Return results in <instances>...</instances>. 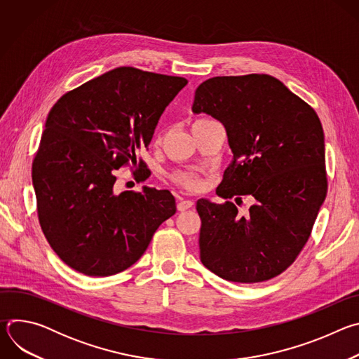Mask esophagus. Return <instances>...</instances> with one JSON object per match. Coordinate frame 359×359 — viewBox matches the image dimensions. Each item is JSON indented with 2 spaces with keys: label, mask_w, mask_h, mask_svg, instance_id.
<instances>
[{
  "label": "esophagus",
  "mask_w": 359,
  "mask_h": 359,
  "mask_svg": "<svg viewBox=\"0 0 359 359\" xmlns=\"http://www.w3.org/2000/svg\"><path fill=\"white\" fill-rule=\"evenodd\" d=\"M193 201L191 200H180L179 203H177V210L179 212H184V210H187V209H190V208H193Z\"/></svg>",
  "instance_id": "34e87169"
}]
</instances>
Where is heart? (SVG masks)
Listing matches in <instances>:
<instances>
[{"instance_id":"heart-1","label":"heart","mask_w":359,"mask_h":359,"mask_svg":"<svg viewBox=\"0 0 359 359\" xmlns=\"http://www.w3.org/2000/svg\"><path fill=\"white\" fill-rule=\"evenodd\" d=\"M170 179L180 187L187 191H197L203 186V179L198 172L184 169V170H175L170 175Z\"/></svg>"}]
</instances>
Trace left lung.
<instances>
[{"instance_id": "obj_1", "label": "left lung", "mask_w": 359, "mask_h": 359, "mask_svg": "<svg viewBox=\"0 0 359 359\" xmlns=\"http://www.w3.org/2000/svg\"><path fill=\"white\" fill-rule=\"evenodd\" d=\"M191 111L220 121L233 161L216 193L250 194L236 204L197 200L200 260L233 283H262L285 271L309 241L327 196L324 130L316 111L266 74L215 76L200 83Z\"/></svg>"}]
</instances>
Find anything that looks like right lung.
<instances>
[{"mask_svg":"<svg viewBox=\"0 0 359 359\" xmlns=\"http://www.w3.org/2000/svg\"><path fill=\"white\" fill-rule=\"evenodd\" d=\"M187 79L121 67L62 95L49 111L32 162L38 220L49 245L90 277L135 264L176 213L169 190L114 193V170L147 147L165 108Z\"/></svg>","mask_w":359,"mask_h":359,"instance_id":"obj_1","label":"right lung"}]
</instances>
